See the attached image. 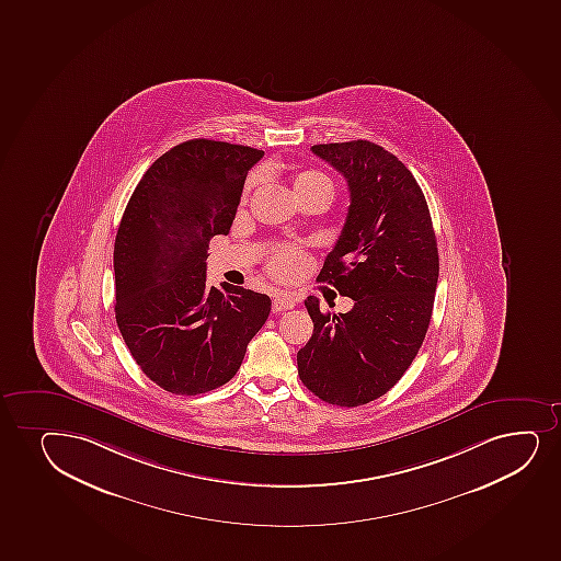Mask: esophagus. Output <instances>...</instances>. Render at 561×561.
<instances>
[{
	"instance_id": "1",
	"label": "esophagus",
	"mask_w": 561,
	"mask_h": 561,
	"mask_svg": "<svg viewBox=\"0 0 561 561\" xmlns=\"http://www.w3.org/2000/svg\"><path fill=\"white\" fill-rule=\"evenodd\" d=\"M294 307H296V299L288 296V294H278V296H275V299H273V312H275V314H280L284 310H290L294 309Z\"/></svg>"
}]
</instances>
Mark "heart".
Wrapping results in <instances>:
<instances>
[{
	"mask_svg": "<svg viewBox=\"0 0 561 561\" xmlns=\"http://www.w3.org/2000/svg\"><path fill=\"white\" fill-rule=\"evenodd\" d=\"M257 175L252 174L249 180H247L245 191L249 193L254 185H256ZM318 185H323V187L331 188V181H329L328 175L320 174V172H304V174H299L294 181V187L296 191H301V188L309 187H318ZM305 256L304 252L299 251L297 247L286 245L283 249H278L270 260V271L278 278H288L297 273V270L304 265Z\"/></svg>",
	"mask_w": 561,
	"mask_h": 561,
	"instance_id": "b5f03b06",
	"label": "heart"
}]
</instances>
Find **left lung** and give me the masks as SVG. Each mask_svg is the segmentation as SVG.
Wrapping results in <instances>:
<instances>
[{
    "label": "left lung",
    "instance_id": "obj_1",
    "mask_svg": "<svg viewBox=\"0 0 561 561\" xmlns=\"http://www.w3.org/2000/svg\"><path fill=\"white\" fill-rule=\"evenodd\" d=\"M312 153L348 181L350 207L318 283L352 297L346 314L307 297L314 333L297 354L309 391L355 408L386 394L425 341L438 284L436 233L412 172L368 140L318 144Z\"/></svg>",
    "mask_w": 561,
    "mask_h": 561
}]
</instances>
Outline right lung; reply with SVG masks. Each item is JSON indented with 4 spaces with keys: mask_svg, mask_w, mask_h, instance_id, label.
<instances>
[{
    "mask_svg": "<svg viewBox=\"0 0 561 561\" xmlns=\"http://www.w3.org/2000/svg\"><path fill=\"white\" fill-rule=\"evenodd\" d=\"M262 149L196 138L161 154L136 185L114 245L116 322L130 355L168 393L232 380L271 310L265 294L207 286L213 236L230 232Z\"/></svg>",
    "mask_w": 561,
    "mask_h": 561,
    "instance_id": "add662e5",
    "label": "right lung"
}]
</instances>
